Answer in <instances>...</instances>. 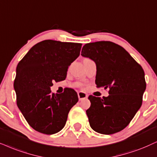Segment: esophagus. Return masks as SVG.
I'll return each instance as SVG.
<instances>
[{
	"label": "esophagus",
	"instance_id": "obj_1",
	"mask_svg": "<svg viewBox=\"0 0 157 157\" xmlns=\"http://www.w3.org/2000/svg\"><path fill=\"white\" fill-rule=\"evenodd\" d=\"M77 95H78V98L80 101H82V100H84V99L88 98V95H87L86 93L84 92L77 93Z\"/></svg>",
	"mask_w": 157,
	"mask_h": 157
}]
</instances>
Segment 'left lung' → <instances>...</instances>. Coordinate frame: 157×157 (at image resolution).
Instances as JSON below:
<instances>
[{
    "instance_id": "1",
    "label": "left lung",
    "mask_w": 157,
    "mask_h": 157,
    "mask_svg": "<svg viewBox=\"0 0 157 157\" xmlns=\"http://www.w3.org/2000/svg\"><path fill=\"white\" fill-rule=\"evenodd\" d=\"M81 55L96 63L97 87L109 88L107 97L89 96L86 114L91 128L104 135L121 131L141 106L146 88L144 69L125 49L110 41L87 43Z\"/></svg>"
}]
</instances>
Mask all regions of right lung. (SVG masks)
<instances>
[{
  "label": "right lung",
  "instance_id": "obj_1",
  "mask_svg": "<svg viewBox=\"0 0 157 157\" xmlns=\"http://www.w3.org/2000/svg\"><path fill=\"white\" fill-rule=\"evenodd\" d=\"M81 43L45 40L32 47L19 61L13 83L18 108L37 132L56 133L66 124L71 108L78 101L72 88L51 93L53 82L66 79L70 64L80 56Z\"/></svg>",
  "mask_w": 157,
  "mask_h": 157
}]
</instances>
